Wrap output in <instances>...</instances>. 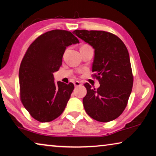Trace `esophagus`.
I'll return each mask as SVG.
<instances>
[{
	"mask_svg": "<svg viewBox=\"0 0 156 156\" xmlns=\"http://www.w3.org/2000/svg\"><path fill=\"white\" fill-rule=\"evenodd\" d=\"M81 85H82V83L79 82V81H76V82L74 83V85H75V87H78V86H80Z\"/></svg>",
	"mask_w": 156,
	"mask_h": 156,
	"instance_id": "obj_1",
	"label": "esophagus"
}]
</instances>
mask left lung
Segmentation results:
<instances>
[{"mask_svg":"<svg viewBox=\"0 0 156 156\" xmlns=\"http://www.w3.org/2000/svg\"><path fill=\"white\" fill-rule=\"evenodd\" d=\"M75 34L94 49L92 71L100 86L85 83L83 98L86 113L99 122L115 120L123 112L131 94L133 76L129 52L115 35L104 31L76 30Z\"/></svg>","mask_w":156,"mask_h":156,"instance_id":"8db88e82","label":"left lung"}]
</instances>
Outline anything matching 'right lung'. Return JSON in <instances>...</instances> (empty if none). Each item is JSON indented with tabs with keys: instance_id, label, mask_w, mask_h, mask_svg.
<instances>
[{
	"instance_id": "obj_1",
	"label": "right lung",
	"mask_w": 156,
	"mask_h": 156,
	"mask_svg": "<svg viewBox=\"0 0 156 156\" xmlns=\"http://www.w3.org/2000/svg\"><path fill=\"white\" fill-rule=\"evenodd\" d=\"M75 32L52 30L41 35L28 48L19 71L20 97L34 119L52 121L62 114L74 89L73 83L54 81L66 47L79 43Z\"/></svg>"
}]
</instances>
